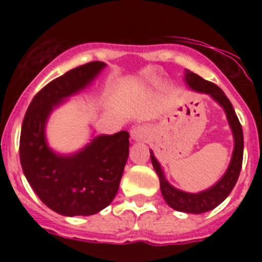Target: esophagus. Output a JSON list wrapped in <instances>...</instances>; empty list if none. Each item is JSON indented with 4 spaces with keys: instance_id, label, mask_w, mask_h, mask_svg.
I'll return each mask as SVG.
<instances>
[{
    "instance_id": "34e87169",
    "label": "esophagus",
    "mask_w": 262,
    "mask_h": 262,
    "mask_svg": "<svg viewBox=\"0 0 262 262\" xmlns=\"http://www.w3.org/2000/svg\"><path fill=\"white\" fill-rule=\"evenodd\" d=\"M149 135V129L145 126H138L131 129V138L134 140H145Z\"/></svg>"
}]
</instances>
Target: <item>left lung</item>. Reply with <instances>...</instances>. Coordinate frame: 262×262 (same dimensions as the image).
Listing matches in <instances>:
<instances>
[{
    "label": "left lung",
    "mask_w": 262,
    "mask_h": 262,
    "mask_svg": "<svg viewBox=\"0 0 262 262\" xmlns=\"http://www.w3.org/2000/svg\"><path fill=\"white\" fill-rule=\"evenodd\" d=\"M186 81L187 85L191 89L201 92V93L210 94L215 101H217L223 106L227 118H228V122H230L231 128H232L233 138H235V149H233L230 166L227 169L226 174L214 186L210 187L209 190H205L198 194H190L178 190V189L173 187L172 185H169V182L164 178L163 170L160 168V164L157 163V160L155 159L152 152L151 161L157 176H159L160 189H161V193H163L165 202L172 209L177 210V211L189 212V214H202V212L214 210L216 206L221 205L227 196L230 195L233 186L237 182L243 164L244 138H243L242 124H240L239 118H237L235 110H233L232 103L230 102V99L227 98V96L221 88L215 85L214 82H210V81L205 80L201 76L195 75L193 72H186Z\"/></svg>",
    "instance_id": "1"
}]
</instances>
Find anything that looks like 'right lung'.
Instances as JSON below:
<instances>
[{"label": "right lung", "mask_w": 262, "mask_h": 262, "mask_svg": "<svg viewBox=\"0 0 262 262\" xmlns=\"http://www.w3.org/2000/svg\"><path fill=\"white\" fill-rule=\"evenodd\" d=\"M105 67L90 61L48 82L32 98L20 129L19 157L23 173L40 201L67 216L93 215L117 195L128 157L129 134L98 136L84 151L57 156L46 144L45 124L62 98L86 86Z\"/></svg>", "instance_id": "1"}]
</instances>
